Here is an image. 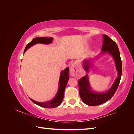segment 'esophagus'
<instances>
[{
  "instance_id": "1",
  "label": "esophagus",
  "mask_w": 134,
  "mask_h": 134,
  "mask_svg": "<svg viewBox=\"0 0 134 134\" xmlns=\"http://www.w3.org/2000/svg\"><path fill=\"white\" fill-rule=\"evenodd\" d=\"M70 73L72 76L76 77L78 76V75H77V69H76L75 63H74L71 65L70 69Z\"/></svg>"
}]
</instances>
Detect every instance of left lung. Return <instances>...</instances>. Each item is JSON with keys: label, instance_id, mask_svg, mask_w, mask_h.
<instances>
[{"label": "left lung", "instance_id": "8db88e82", "mask_svg": "<svg viewBox=\"0 0 134 134\" xmlns=\"http://www.w3.org/2000/svg\"><path fill=\"white\" fill-rule=\"evenodd\" d=\"M103 46L102 50L103 52H108L114 59L116 63V69L119 76L115 80L112 87L106 93H98L91 91V89L89 83L87 75L82 77L78 81L79 94L83 102L88 106H94L100 105L110 99L114 95L119 87L122 75V62L118 46L116 42L109 38L106 35H103ZM90 60L84 61V68L86 71L89 69Z\"/></svg>", "mask_w": 134, "mask_h": 134}]
</instances>
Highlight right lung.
Instances as JSON below:
<instances>
[{
  "instance_id": "1",
  "label": "right lung",
  "mask_w": 134,
  "mask_h": 134,
  "mask_svg": "<svg viewBox=\"0 0 134 134\" xmlns=\"http://www.w3.org/2000/svg\"><path fill=\"white\" fill-rule=\"evenodd\" d=\"M52 37H40L33 39L30 43H28L25 48L24 53L26 51V50L28 48H30L32 46L37 43L48 44L52 42ZM69 80V68H66L65 69L62 71L60 75V81H59V87L58 92L57 94L55 96V98L50 100L46 102H38L35 100H32L30 98V99L35 103V104L38 105V106L47 108H52L59 106V105L62 103L63 99L64 98V91L65 89L66 88L68 81Z\"/></svg>"
}]
</instances>
